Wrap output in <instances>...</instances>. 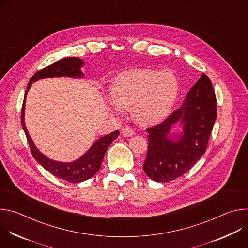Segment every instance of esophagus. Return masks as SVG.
<instances>
[{
  "label": "esophagus",
  "instance_id": "34e87169",
  "mask_svg": "<svg viewBox=\"0 0 248 248\" xmlns=\"http://www.w3.org/2000/svg\"><path fill=\"white\" fill-rule=\"evenodd\" d=\"M122 134H123V136H124V137H130V136H132V135L134 134V131H133L130 127L125 126V127H124V128L122 129Z\"/></svg>",
  "mask_w": 248,
  "mask_h": 248
}]
</instances>
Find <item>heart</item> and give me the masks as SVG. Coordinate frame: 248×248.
Masks as SVG:
<instances>
[{"instance_id": "b5f03b06", "label": "heart", "mask_w": 248, "mask_h": 248, "mask_svg": "<svg viewBox=\"0 0 248 248\" xmlns=\"http://www.w3.org/2000/svg\"><path fill=\"white\" fill-rule=\"evenodd\" d=\"M110 110L122 115L132 107L135 122L142 126L162 123L178 100L180 83L170 70L131 68L119 74L112 82Z\"/></svg>"}]
</instances>
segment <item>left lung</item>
Segmentation results:
<instances>
[{"label": "left lung", "mask_w": 248, "mask_h": 248, "mask_svg": "<svg viewBox=\"0 0 248 248\" xmlns=\"http://www.w3.org/2000/svg\"><path fill=\"white\" fill-rule=\"evenodd\" d=\"M216 119L213 86L207 76L201 75L181 107L161 124L147 129L145 173L159 183L185 174L205 153Z\"/></svg>", "instance_id": "1"}]
</instances>
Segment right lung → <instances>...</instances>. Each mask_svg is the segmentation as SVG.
<instances>
[{"label":"right lung","instance_id":"1","mask_svg":"<svg viewBox=\"0 0 248 248\" xmlns=\"http://www.w3.org/2000/svg\"><path fill=\"white\" fill-rule=\"evenodd\" d=\"M84 65V61L76 58H64L62 59L53 64L39 70L29 80L26 87L24 100L22 104L21 110V125L25 132L27 141L30 146L32 156L43 168H45L49 172L54 174L59 179L69 183H81L92 176L99 170L105 153L113 141L119 136V130H116L107 135L100 137L98 140L91 145V147L78 159L73 162H60L53 159H50L44 155L34 144L31 136L28 133V130L25 125L24 113H25V100L28 90L31 87V84L40 79L51 78H83L84 75L81 70V67Z\"/></svg>","mask_w":248,"mask_h":248}]
</instances>
